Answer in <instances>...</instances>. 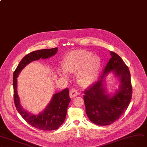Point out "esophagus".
<instances>
[{
  "label": "esophagus",
  "instance_id": "1",
  "mask_svg": "<svg viewBox=\"0 0 147 147\" xmlns=\"http://www.w3.org/2000/svg\"><path fill=\"white\" fill-rule=\"evenodd\" d=\"M78 95V91L76 90H70L69 91V97L71 98H74V97L77 96Z\"/></svg>",
  "mask_w": 147,
  "mask_h": 147
}]
</instances>
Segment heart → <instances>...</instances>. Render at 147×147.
<instances>
[{"instance_id":"1","label":"heart","mask_w":147,"mask_h":147,"mask_svg":"<svg viewBox=\"0 0 147 147\" xmlns=\"http://www.w3.org/2000/svg\"><path fill=\"white\" fill-rule=\"evenodd\" d=\"M62 66L63 69H58L60 76L67 78L68 73H76L78 82L86 87L97 79L102 66V59L90 51L78 50L69 53L64 57Z\"/></svg>"}]
</instances>
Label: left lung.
Instances as JSON below:
<instances>
[{
    "label": "left lung",
    "instance_id": "8db88e82",
    "mask_svg": "<svg viewBox=\"0 0 147 147\" xmlns=\"http://www.w3.org/2000/svg\"><path fill=\"white\" fill-rule=\"evenodd\" d=\"M111 59L99 79L84 91L86 113L90 120L99 125H108L126 111L132 96L131 76L128 68L121 57L110 51ZM113 72L118 79V89L108 93L105 78Z\"/></svg>",
    "mask_w": 147,
    "mask_h": 147
}]
</instances>
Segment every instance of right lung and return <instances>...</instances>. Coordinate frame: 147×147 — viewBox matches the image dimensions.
Returning a JSON list of instances; mask_svg holds the SVG:
<instances>
[{"instance_id":"add662e5","label":"right lung","mask_w":147,"mask_h":147,"mask_svg":"<svg viewBox=\"0 0 147 147\" xmlns=\"http://www.w3.org/2000/svg\"><path fill=\"white\" fill-rule=\"evenodd\" d=\"M57 48L32 51L26 55L19 62L13 74V88L14 104L16 109L21 116L31 126L39 129L51 131L57 129L63 123L67 116L68 106L71 101L68 88L53 95L50 103L42 111L34 115L25 110L22 107L18 93V77L21 71L30 63L47 59L53 57L57 53Z\"/></svg>"}]
</instances>
